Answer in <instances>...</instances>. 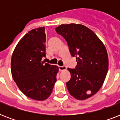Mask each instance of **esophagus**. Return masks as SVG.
<instances>
[{"label": "esophagus", "mask_w": 120, "mask_h": 120, "mask_svg": "<svg viewBox=\"0 0 120 120\" xmlns=\"http://www.w3.org/2000/svg\"><path fill=\"white\" fill-rule=\"evenodd\" d=\"M58 68H59V70H60V71L65 70L67 69V68H66V67H65V66H62V67H61V66H59V67H58Z\"/></svg>", "instance_id": "obj_1"}]
</instances>
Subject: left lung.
Here are the masks:
<instances>
[{
	"label": "left lung",
	"instance_id": "left-lung-1",
	"mask_svg": "<svg viewBox=\"0 0 120 120\" xmlns=\"http://www.w3.org/2000/svg\"><path fill=\"white\" fill-rule=\"evenodd\" d=\"M55 30L67 41L70 54L77 59L76 68H68L71 75L67 83L70 94L80 100L92 97L102 86L108 72L104 44L93 31L81 24H62Z\"/></svg>",
	"mask_w": 120,
	"mask_h": 120
}]
</instances>
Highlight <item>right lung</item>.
<instances>
[{
  "instance_id": "obj_1",
  "label": "right lung",
  "mask_w": 120,
  "mask_h": 120,
  "mask_svg": "<svg viewBox=\"0 0 120 120\" xmlns=\"http://www.w3.org/2000/svg\"><path fill=\"white\" fill-rule=\"evenodd\" d=\"M45 27L31 30L20 39L11 58L12 78L20 91L37 101L47 99L56 81L58 67L44 63Z\"/></svg>"
}]
</instances>
